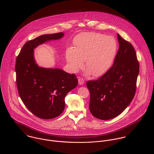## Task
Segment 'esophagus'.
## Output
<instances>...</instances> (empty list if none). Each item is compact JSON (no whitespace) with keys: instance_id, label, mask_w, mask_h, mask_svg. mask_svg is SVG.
Returning a JSON list of instances; mask_svg holds the SVG:
<instances>
[{"instance_id":"34e87169","label":"esophagus","mask_w":154,"mask_h":154,"mask_svg":"<svg viewBox=\"0 0 154 154\" xmlns=\"http://www.w3.org/2000/svg\"><path fill=\"white\" fill-rule=\"evenodd\" d=\"M78 82H79V84L80 85H83L84 84V83H85L84 79L83 78H81V77H79L78 79Z\"/></svg>"}]
</instances>
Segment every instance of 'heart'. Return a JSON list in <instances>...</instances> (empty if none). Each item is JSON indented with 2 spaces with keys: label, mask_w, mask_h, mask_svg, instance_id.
<instances>
[{
  "label": "heart",
  "mask_w": 154,
  "mask_h": 154,
  "mask_svg": "<svg viewBox=\"0 0 154 154\" xmlns=\"http://www.w3.org/2000/svg\"><path fill=\"white\" fill-rule=\"evenodd\" d=\"M75 49L68 48L65 58L71 70L77 72L85 66L91 74H103L111 66L117 51V43L112 36L99 32L82 33L74 39Z\"/></svg>",
  "instance_id": "b5f03b06"
}]
</instances>
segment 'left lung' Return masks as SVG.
Wrapping results in <instances>:
<instances>
[{"instance_id": "1", "label": "left lung", "mask_w": 154, "mask_h": 154, "mask_svg": "<svg viewBox=\"0 0 154 154\" xmlns=\"http://www.w3.org/2000/svg\"><path fill=\"white\" fill-rule=\"evenodd\" d=\"M119 49L112 66L99 79L86 83L93 116L107 120L120 115L133 100L139 63L132 45L117 34Z\"/></svg>"}]
</instances>
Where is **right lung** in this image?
<instances>
[{
	"label": "right lung",
	"instance_id": "right-lung-1",
	"mask_svg": "<svg viewBox=\"0 0 154 154\" xmlns=\"http://www.w3.org/2000/svg\"><path fill=\"white\" fill-rule=\"evenodd\" d=\"M63 32L44 34L27 42L16 60L17 86L26 106L36 117L52 119L65 108V97L78 85L74 74L58 68L39 67L34 58V49L46 42L57 40Z\"/></svg>",
	"mask_w": 154,
	"mask_h": 154
}]
</instances>
